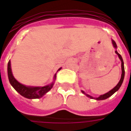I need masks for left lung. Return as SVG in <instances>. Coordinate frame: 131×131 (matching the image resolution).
<instances>
[{"mask_svg":"<svg viewBox=\"0 0 131 131\" xmlns=\"http://www.w3.org/2000/svg\"><path fill=\"white\" fill-rule=\"evenodd\" d=\"M112 44H113V46H114V47L115 48V49H117V45H116V42L114 41V40L112 39ZM115 52H116V53L117 54V55L118 56V57H119V58H120V60H121V68H122V75H121V78H120V81H119V82H118V84L116 85L115 87L113 88L112 90H111L110 91H109L108 92H107V93L104 94H102V95H100L99 97H96V98H94L93 97V96H92L89 95V94H87L85 93V92L83 91V90H82V92L83 94H84L85 95H86L88 96V97L90 98V99H95V100H97V101H101V100H105L106 99H107V98L110 97L111 96L113 95L116 92H117L118 90L120 89V86H122V82H123V80H124V73H125V72H124V62H123V59H122V56H121V55H120V53H118V51H117V50H116L115 51Z\"/></svg>","mask_w":131,"mask_h":131,"instance_id":"8db88e82","label":"left lung"}]
</instances>
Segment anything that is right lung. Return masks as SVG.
Listing matches in <instances>:
<instances>
[{
	"mask_svg": "<svg viewBox=\"0 0 131 131\" xmlns=\"http://www.w3.org/2000/svg\"><path fill=\"white\" fill-rule=\"evenodd\" d=\"M62 68H60L58 70V71L61 69ZM7 73H8V78L11 85L13 87V88L16 91L21 94L22 96L29 99H40L42 96H43L45 94L48 92L52 88L56 78V73L54 75L53 77V81L51 84L46 85L45 86H25L24 84H21L19 82H17L15 80L14 76L13 75L12 71H11V61L9 60L7 65Z\"/></svg>",
	"mask_w": 131,
	"mask_h": 131,
	"instance_id": "1",
	"label": "right lung"
}]
</instances>
